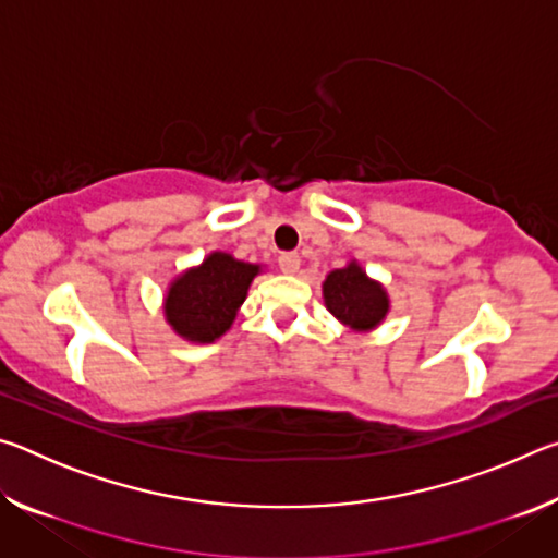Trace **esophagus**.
Returning a JSON list of instances; mask_svg holds the SVG:
<instances>
[{
	"mask_svg": "<svg viewBox=\"0 0 558 558\" xmlns=\"http://www.w3.org/2000/svg\"><path fill=\"white\" fill-rule=\"evenodd\" d=\"M278 266L282 272H286V276H295V272L300 270V256L298 253H282V256L278 258Z\"/></svg>",
	"mask_w": 558,
	"mask_h": 558,
	"instance_id": "34e87169",
	"label": "esophagus"
}]
</instances>
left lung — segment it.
Wrapping results in <instances>:
<instances>
[{"label":"left lung","mask_w":558,"mask_h":558,"mask_svg":"<svg viewBox=\"0 0 558 558\" xmlns=\"http://www.w3.org/2000/svg\"><path fill=\"white\" fill-rule=\"evenodd\" d=\"M325 307L356 335L374 332L391 310V298L379 280L366 276L356 260L327 272L323 282Z\"/></svg>","instance_id":"1"}]
</instances>
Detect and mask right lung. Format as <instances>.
Returning <instances> with one entry per match:
<instances>
[{
	"label": "right lung",
	"mask_w": 558,
	"mask_h": 558,
	"mask_svg": "<svg viewBox=\"0 0 558 558\" xmlns=\"http://www.w3.org/2000/svg\"><path fill=\"white\" fill-rule=\"evenodd\" d=\"M263 266L211 251L199 266L179 272L167 286L165 323L177 337L192 344H211L229 332L248 288Z\"/></svg>",
	"instance_id": "1"
}]
</instances>
